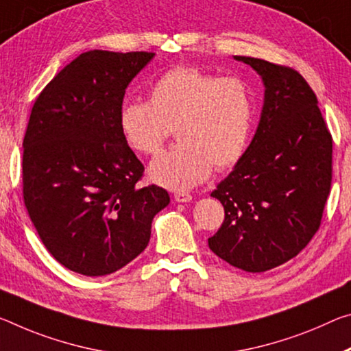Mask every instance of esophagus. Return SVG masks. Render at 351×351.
I'll list each match as a JSON object with an SVG mask.
<instances>
[{
    "mask_svg": "<svg viewBox=\"0 0 351 351\" xmlns=\"http://www.w3.org/2000/svg\"><path fill=\"white\" fill-rule=\"evenodd\" d=\"M173 198H175L176 203H187V202H191V199H192V195H191V193H187V192H176Z\"/></svg>",
    "mask_w": 351,
    "mask_h": 351,
    "instance_id": "1",
    "label": "esophagus"
}]
</instances>
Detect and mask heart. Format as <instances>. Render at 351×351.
<instances>
[{
	"instance_id": "b5f03b06",
	"label": "heart",
	"mask_w": 351,
	"mask_h": 351,
	"mask_svg": "<svg viewBox=\"0 0 351 351\" xmlns=\"http://www.w3.org/2000/svg\"><path fill=\"white\" fill-rule=\"evenodd\" d=\"M253 98L239 77H219L197 66H175L149 88L147 101L120 109L121 136L136 153L154 156L171 128L180 142L149 165L160 186L187 189L217 170L234 165L253 130Z\"/></svg>"
}]
</instances>
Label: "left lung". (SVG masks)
Wrapping results in <instances>:
<instances>
[{"instance_id":"obj_1","label":"left lung","mask_w":351,"mask_h":351,"mask_svg":"<svg viewBox=\"0 0 351 351\" xmlns=\"http://www.w3.org/2000/svg\"><path fill=\"white\" fill-rule=\"evenodd\" d=\"M264 82L258 130L210 197L225 208L209 248L245 271L295 258L320 226L330 195L332 138L304 77L289 66L234 56Z\"/></svg>"}]
</instances>
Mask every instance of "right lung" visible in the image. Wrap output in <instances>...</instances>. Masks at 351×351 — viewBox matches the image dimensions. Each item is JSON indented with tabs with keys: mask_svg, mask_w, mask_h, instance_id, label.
Segmentation results:
<instances>
[{
	"mask_svg": "<svg viewBox=\"0 0 351 351\" xmlns=\"http://www.w3.org/2000/svg\"><path fill=\"white\" fill-rule=\"evenodd\" d=\"M154 53L77 56L32 106L23 141V198L43 245L76 274L103 276L147 248L167 191L137 184L143 165L121 136L126 87Z\"/></svg>",
	"mask_w": 351,
	"mask_h": 351,
	"instance_id": "add662e5",
	"label": "right lung"
}]
</instances>
